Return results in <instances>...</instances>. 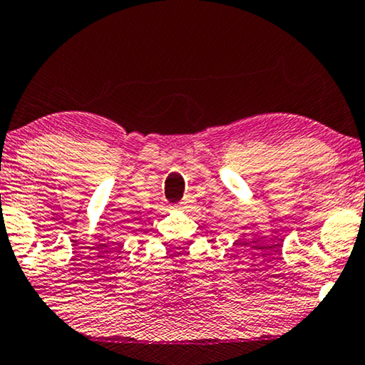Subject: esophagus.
I'll use <instances>...</instances> for the list:
<instances>
[{
	"instance_id": "obj_1",
	"label": "esophagus",
	"mask_w": 365,
	"mask_h": 365,
	"mask_svg": "<svg viewBox=\"0 0 365 365\" xmlns=\"http://www.w3.org/2000/svg\"><path fill=\"white\" fill-rule=\"evenodd\" d=\"M187 203H188V202H187V200H183V202L180 203V208H187Z\"/></svg>"
}]
</instances>
